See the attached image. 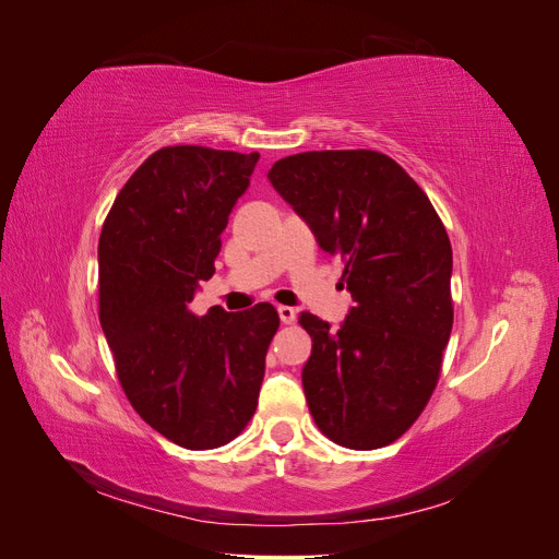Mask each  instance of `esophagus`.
Returning a JSON list of instances; mask_svg holds the SVG:
<instances>
[{
  "label": "esophagus",
  "mask_w": 559,
  "mask_h": 559,
  "mask_svg": "<svg viewBox=\"0 0 559 559\" xmlns=\"http://www.w3.org/2000/svg\"><path fill=\"white\" fill-rule=\"evenodd\" d=\"M277 312H280L282 324H294L296 317H298L296 308H289V306H280V308H277Z\"/></svg>",
  "instance_id": "obj_1"
}]
</instances>
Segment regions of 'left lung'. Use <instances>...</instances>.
<instances>
[{
	"instance_id": "1",
	"label": "left lung",
	"mask_w": 559,
	"mask_h": 559,
	"mask_svg": "<svg viewBox=\"0 0 559 559\" xmlns=\"http://www.w3.org/2000/svg\"><path fill=\"white\" fill-rule=\"evenodd\" d=\"M319 247L345 263L354 308L312 337L302 389L314 425L349 450L394 443L427 408L452 331V247L431 200L380 151H306L267 173Z\"/></svg>"
}]
</instances>
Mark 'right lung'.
<instances>
[{
    "label": "right lung",
    "mask_w": 559,
    "mask_h": 559,
    "mask_svg": "<svg viewBox=\"0 0 559 559\" xmlns=\"http://www.w3.org/2000/svg\"><path fill=\"white\" fill-rule=\"evenodd\" d=\"M259 154L163 146L118 191L99 233V324L138 415L186 450L240 436L257 413L280 329L270 302L245 312L189 308Z\"/></svg>",
    "instance_id": "add662e5"
}]
</instances>
